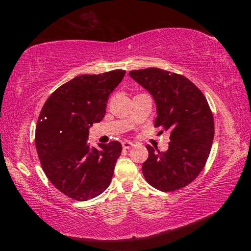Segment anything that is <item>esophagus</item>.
Returning a JSON list of instances; mask_svg holds the SVG:
<instances>
[{"instance_id":"esophagus-1","label":"esophagus","mask_w":251,"mask_h":251,"mask_svg":"<svg viewBox=\"0 0 251 251\" xmlns=\"http://www.w3.org/2000/svg\"><path fill=\"white\" fill-rule=\"evenodd\" d=\"M123 148H124V150H129V148H131L134 146V144L131 143V142H128V141H126V142H123Z\"/></svg>"}]
</instances>
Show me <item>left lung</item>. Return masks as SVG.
Masks as SVG:
<instances>
[{"label": "left lung", "instance_id": "1", "mask_svg": "<svg viewBox=\"0 0 251 251\" xmlns=\"http://www.w3.org/2000/svg\"><path fill=\"white\" fill-rule=\"evenodd\" d=\"M129 76L155 100V127L169 131L166 151L147 145L144 177L161 192H174L195 180L210 154L214 117L206 97L185 76L156 67L130 71Z\"/></svg>", "mask_w": 251, "mask_h": 251}]
</instances>
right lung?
I'll return each mask as SVG.
<instances>
[{
	"label": "right lung",
	"mask_w": 251,
	"mask_h": 251,
	"mask_svg": "<svg viewBox=\"0 0 251 251\" xmlns=\"http://www.w3.org/2000/svg\"><path fill=\"white\" fill-rule=\"evenodd\" d=\"M125 71L80 75L63 84L45 101L37 121L35 146L42 168L59 192L75 201L99 196L112 180L120 142L87 144L94 123L106 113L109 94Z\"/></svg>",
	"instance_id": "1"
}]
</instances>
